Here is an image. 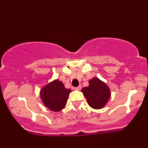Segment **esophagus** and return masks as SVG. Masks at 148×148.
I'll use <instances>...</instances> for the list:
<instances>
[{"mask_svg": "<svg viewBox=\"0 0 148 148\" xmlns=\"http://www.w3.org/2000/svg\"><path fill=\"white\" fill-rule=\"evenodd\" d=\"M81 89V86H79L78 87L74 88V90H80Z\"/></svg>", "mask_w": 148, "mask_h": 148, "instance_id": "34e87169", "label": "esophagus"}]
</instances>
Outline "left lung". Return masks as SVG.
I'll return each mask as SVG.
<instances>
[{"label":"left lung","instance_id":"left-lung-1","mask_svg":"<svg viewBox=\"0 0 148 148\" xmlns=\"http://www.w3.org/2000/svg\"><path fill=\"white\" fill-rule=\"evenodd\" d=\"M81 92L84 93L89 106L95 109H100L105 106L111 97L109 88L98 78L90 80L89 86L83 88Z\"/></svg>","mask_w":148,"mask_h":148}]
</instances>
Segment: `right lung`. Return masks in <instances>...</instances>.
Listing matches in <instances>:
<instances>
[{
	"instance_id": "obj_1",
	"label": "right lung",
	"mask_w": 148,
	"mask_h": 148,
	"mask_svg": "<svg viewBox=\"0 0 148 148\" xmlns=\"http://www.w3.org/2000/svg\"><path fill=\"white\" fill-rule=\"evenodd\" d=\"M71 91L70 89L64 88L61 81L56 79L42 88L40 97L45 106L51 111L58 112L66 106Z\"/></svg>"
}]
</instances>
